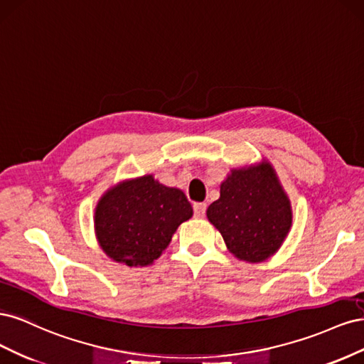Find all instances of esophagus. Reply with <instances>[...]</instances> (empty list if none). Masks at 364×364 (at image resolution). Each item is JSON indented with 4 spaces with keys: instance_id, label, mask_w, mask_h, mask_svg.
<instances>
[{
    "instance_id": "obj_1",
    "label": "esophagus",
    "mask_w": 364,
    "mask_h": 364,
    "mask_svg": "<svg viewBox=\"0 0 364 364\" xmlns=\"http://www.w3.org/2000/svg\"><path fill=\"white\" fill-rule=\"evenodd\" d=\"M194 215L196 217H203L206 213V203H194Z\"/></svg>"
}]
</instances>
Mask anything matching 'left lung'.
<instances>
[{"instance_id": "8db88e82", "label": "left lung", "mask_w": 364, "mask_h": 364, "mask_svg": "<svg viewBox=\"0 0 364 364\" xmlns=\"http://www.w3.org/2000/svg\"><path fill=\"white\" fill-rule=\"evenodd\" d=\"M206 217L232 255L261 262L277 253L291 228V205L272 164L230 170Z\"/></svg>"}]
</instances>
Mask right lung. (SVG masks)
Returning <instances> with one entry per match:
<instances>
[{"label":"right lung","instance_id":"right-lung-1","mask_svg":"<svg viewBox=\"0 0 364 364\" xmlns=\"http://www.w3.org/2000/svg\"><path fill=\"white\" fill-rule=\"evenodd\" d=\"M191 217L183 191L146 174L119 182L102 196L95 206V235L109 258L144 267L161 257L176 229Z\"/></svg>","mask_w":364,"mask_h":364}]
</instances>
